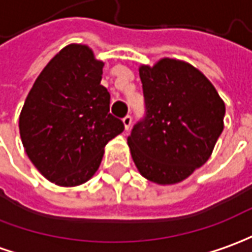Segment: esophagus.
I'll use <instances>...</instances> for the list:
<instances>
[{"label": "esophagus", "instance_id": "esophagus-1", "mask_svg": "<svg viewBox=\"0 0 252 252\" xmlns=\"http://www.w3.org/2000/svg\"><path fill=\"white\" fill-rule=\"evenodd\" d=\"M123 123H124V126H126V129L128 131V129L131 128V126H132V117H131L129 114H126V117L123 119Z\"/></svg>", "mask_w": 252, "mask_h": 252}]
</instances>
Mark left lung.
<instances>
[{"label":"left lung","mask_w":252,"mask_h":252,"mask_svg":"<svg viewBox=\"0 0 252 252\" xmlns=\"http://www.w3.org/2000/svg\"><path fill=\"white\" fill-rule=\"evenodd\" d=\"M145 117L128 136L142 176L158 185L182 182L211 156L223 131L225 103L191 64L164 58L140 66Z\"/></svg>","instance_id":"left-lung-1"}]
</instances>
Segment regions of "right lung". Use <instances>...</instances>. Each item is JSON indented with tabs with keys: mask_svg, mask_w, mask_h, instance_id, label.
<instances>
[{
	"mask_svg": "<svg viewBox=\"0 0 252 252\" xmlns=\"http://www.w3.org/2000/svg\"><path fill=\"white\" fill-rule=\"evenodd\" d=\"M103 66L91 48L70 44L51 59L26 97L19 117L22 143L35 168L59 186L91 179L107 142L124 131L100 85Z\"/></svg>",
	"mask_w": 252,
	"mask_h": 252,
	"instance_id": "right-lung-1",
	"label": "right lung"
}]
</instances>
